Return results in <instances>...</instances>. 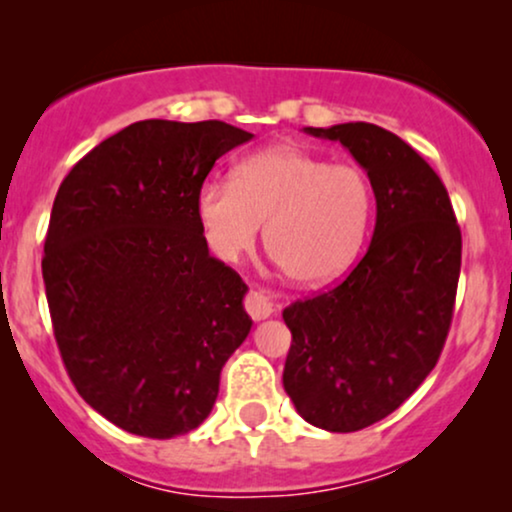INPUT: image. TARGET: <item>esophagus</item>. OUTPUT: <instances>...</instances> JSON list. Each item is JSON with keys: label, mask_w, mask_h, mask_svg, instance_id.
Here are the masks:
<instances>
[{"label": "esophagus", "mask_w": 512, "mask_h": 512, "mask_svg": "<svg viewBox=\"0 0 512 512\" xmlns=\"http://www.w3.org/2000/svg\"><path fill=\"white\" fill-rule=\"evenodd\" d=\"M245 310H248L252 320H264V317L274 313V303L272 298H269V293L255 289L245 296Z\"/></svg>", "instance_id": "1"}]
</instances>
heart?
I'll return each instance as SVG.
<instances>
[{"label":"heart","instance_id":"obj_1","mask_svg":"<svg viewBox=\"0 0 512 512\" xmlns=\"http://www.w3.org/2000/svg\"><path fill=\"white\" fill-rule=\"evenodd\" d=\"M197 216L209 250L236 262L260 238L296 284H325L351 267L373 219V187L361 168L272 146L240 161L231 182L199 187Z\"/></svg>","mask_w":512,"mask_h":512}]
</instances>
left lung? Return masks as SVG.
I'll return each instance as SVG.
<instances>
[{
    "label": "left lung",
    "instance_id": "obj_1",
    "mask_svg": "<svg viewBox=\"0 0 512 512\" xmlns=\"http://www.w3.org/2000/svg\"><path fill=\"white\" fill-rule=\"evenodd\" d=\"M305 132L346 146L378 204L373 240L349 276L284 310L286 395L308 424L351 433L392 414L436 368L462 233L443 180L397 134L370 122Z\"/></svg>",
    "mask_w": 512,
    "mask_h": 512
}]
</instances>
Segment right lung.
<instances>
[{
	"label": "right lung",
	"mask_w": 512,
	"mask_h": 512,
	"mask_svg": "<svg viewBox=\"0 0 512 512\" xmlns=\"http://www.w3.org/2000/svg\"><path fill=\"white\" fill-rule=\"evenodd\" d=\"M219 120L134 122L69 170L52 204L43 281L69 378L144 438L202 424L252 320L238 272L209 255L199 187L250 142Z\"/></svg>",
	"instance_id": "add662e5"
}]
</instances>
